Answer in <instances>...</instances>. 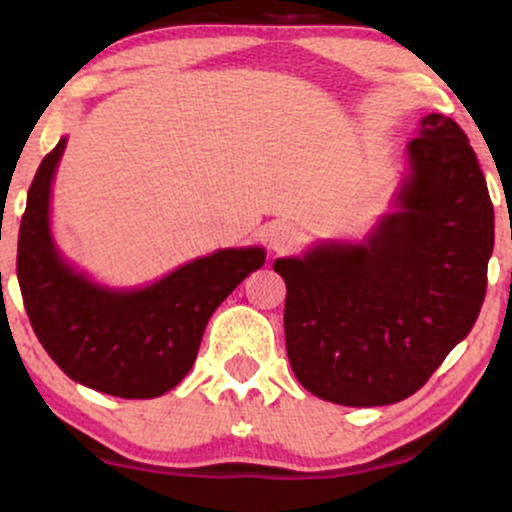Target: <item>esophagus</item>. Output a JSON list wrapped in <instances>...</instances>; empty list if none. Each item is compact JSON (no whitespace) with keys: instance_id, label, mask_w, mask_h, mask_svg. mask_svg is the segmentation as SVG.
I'll list each match as a JSON object with an SVG mask.
<instances>
[{"instance_id":"1","label":"esophagus","mask_w":512,"mask_h":512,"mask_svg":"<svg viewBox=\"0 0 512 512\" xmlns=\"http://www.w3.org/2000/svg\"><path fill=\"white\" fill-rule=\"evenodd\" d=\"M301 245V231L291 223H279L269 231V248L274 252H293Z\"/></svg>"}]
</instances>
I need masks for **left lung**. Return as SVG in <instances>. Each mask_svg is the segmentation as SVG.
<instances>
[{
	"label": "left lung",
	"instance_id": "8db88e82",
	"mask_svg": "<svg viewBox=\"0 0 512 512\" xmlns=\"http://www.w3.org/2000/svg\"><path fill=\"white\" fill-rule=\"evenodd\" d=\"M399 211L363 245L274 262L298 383L344 407L402 402L467 337L486 296L493 204L467 134L438 113L409 142Z\"/></svg>",
	"mask_w": 512,
	"mask_h": 512
}]
</instances>
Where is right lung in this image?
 Instances as JSON below:
<instances>
[{"instance_id": "1", "label": "right lung", "mask_w": 512, "mask_h": 512, "mask_svg": "<svg viewBox=\"0 0 512 512\" xmlns=\"http://www.w3.org/2000/svg\"><path fill=\"white\" fill-rule=\"evenodd\" d=\"M67 139L40 163L19 228L16 274L35 337L76 383L125 399L190 373L211 313L264 264L262 248L219 250L142 291H108L62 262L50 238V182Z\"/></svg>"}]
</instances>
